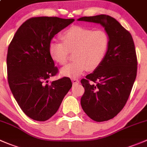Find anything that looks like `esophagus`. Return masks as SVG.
Masks as SVG:
<instances>
[{"label":"esophagus","mask_w":147,"mask_h":147,"mask_svg":"<svg viewBox=\"0 0 147 147\" xmlns=\"http://www.w3.org/2000/svg\"><path fill=\"white\" fill-rule=\"evenodd\" d=\"M71 81H72V83H73L74 85L79 84V80H78V79H77V78H72Z\"/></svg>","instance_id":"obj_1"}]
</instances>
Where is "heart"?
I'll return each instance as SVG.
<instances>
[{"instance_id": "b5f03b06", "label": "heart", "mask_w": 147, "mask_h": 147, "mask_svg": "<svg viewBox=\"0 0 147 147\" xmlns=\"http://www.w3.org/2000/svg\"><path fill=\"white\" fill-rule=\"evenodd\" d=\"M63 42L55 40L49 43V51L54 61L60 65L68 61L69 51H74L75 61L61 69L62 75L77 77L85 71L96 69L103 61L110 44L108 34L102 30L74 25L61 34Z\"/></svg>"}]
</instances>
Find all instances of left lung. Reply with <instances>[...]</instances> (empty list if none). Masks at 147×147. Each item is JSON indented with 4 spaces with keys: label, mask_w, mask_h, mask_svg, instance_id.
<instances>
[{
    "label": "left lung",
    "mask_w": 147,
    "mask_h": 147,
    "mask_svg": "<svg viewBox=\"0 0 147 147\" xmlns=\"http://www.w3.org/2000/svg\"><path fill=\"white\" fill-rule=\"evenodd\" d=\"M77 20L100 24L110 37L102 62L81 81L85 88L81 99L84 111L96 122L109 120L125 105L137 76L134 41L129 32L109 16L82 17Z\"/></svg>",
    "instance_id": "obj_1"
}]
</instances>
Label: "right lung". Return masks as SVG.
<instances>
[{
    "label": "right lung",
    "instance_id": "1",
    "mask_svg": "<svg viewBox=\"0 0 147 147\" xmlns=\"http://www.w3.org/2000/svg\"><path fill=\"white\" fill-rule=\"evenodd\" d=\"M74 21L57 17L30 18L18 28L9 45V86L23 113L34 120L42 122L52 117L72 86L68 77L51 82L48 79L58 73L49 54V43Z\"/></svg>",
    "mask_w": 147,
    "mask_h": 147
}]
</instances>
